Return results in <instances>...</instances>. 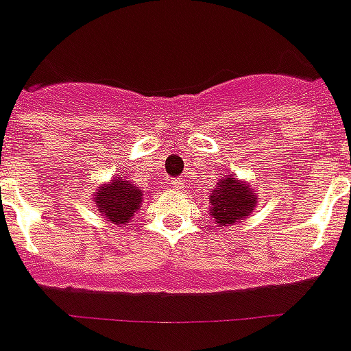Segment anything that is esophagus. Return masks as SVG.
Here are the masks:
<instances>
[{"label": "esophagus", "mask_w": 351, "mask_h": 351, "mask_svg": "<svg viewBox=\"0 0 351 351\" xmlns=\"http://www.w3.org/2000/svg\"><path fill=\"white\" fill-rule=\"evenodd\" d=\"M182 185H184L182 178H173V180H171V187H173V189H182Z\"/></svg>", "instance_id": "esophagus-1"}]
</instances>
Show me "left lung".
I'll list each match as a JSON object with an SVG mask.
<instances>
[{"label":"left lung","mask_w":351,"mask_h":351,"mask_svg":"<svg viewBox=\"0 0 351 351\" xmlns=\"http://www.w3.org/2000/svg\"><path fill=\"white\" fill-rule=\"evenodd\" d=\"M213 218L220 225H234L252 213L256 205V195L249 185L234 178H221L210 196Z\"/></svg>","instance_id":"8db88e82"}]
</instances>
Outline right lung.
<instances>
[{"mask_svg":"<svg viewBox=\"0 0 351 351\" xmlns=\"http://www.w3.org/2000/svg\"><path fill=\"white\" fill-rule=\"evenodd\" d=\"M97 209L106 220L115 225L128 223L133 218L135 210L141 207L142 193L130 182L117 176L110 184L102 185L93 196Z\"/></svg>","mask_w":351,"mask_h":351,"instance_id":"1","label":"right lung"}]
</instances>
